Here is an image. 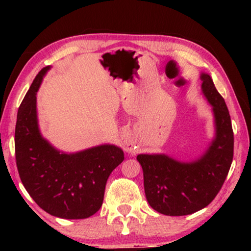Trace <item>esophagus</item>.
<instances>
[{
	"label": "esophagus",
	"mask_w": 251,
	"mask_h": 251,
	"mask_svg": "<svg viewBox=\"0 0 251 251\" xmlns=\"http://www.w3.org/2000/svg\"><path fill=\"white\" fill-rule=\"evenodd\" d=\"M122 143H123V147H124L125 151L133 152V154L134 152H136V151H137V147H136L135 143L133 142V139H131V137L128 134H123Z\"/></svg>",
	"instance_id": "esophagus-1"
}]
</instances>
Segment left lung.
Returning <instances> with one entry per match:
<instances>
[{"instance_id":"left-lung-1","label":"left lung","mask_w":251,"mask_h":251,"mask_svg":"<svg viewBox=\"0 0 251 251\" xmlns=\"http://www.w3.org/2000/svg\"><path fill=\"white\" fill-rule=\"evenodd\" d=\"M201 79V94L214 117V136L205 151L186 161L164 152L137 155L147 201L163 215H190L209 205L231 166L233 133L227 105L209 74L202 72Z\"/></svg>"}]
</instances>
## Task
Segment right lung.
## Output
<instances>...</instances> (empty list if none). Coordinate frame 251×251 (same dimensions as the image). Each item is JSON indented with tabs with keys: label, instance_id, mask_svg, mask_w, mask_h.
I'll use <instances>...</instances> for the list:
<instances>
[{
	"label": "right lung",
	"instance_id": "right-lung-1",
	"mask_svg": "<svg viewBox=\"0 0 251 251\" xmlns=\"http://www.w3.org/2000/svg\"><path fill=\"white\" fill-rule=\"evenodd\" d=\"M42 70L21 104L15 126L16 166L25 189L42 209L64 219H84L100 210L105 186L124 151L113 144L66 152L57 150L41 133L36 94Z\"/></svg>",
	"mask_w": 251,
	"mask_h": 251
}]
</instances>
